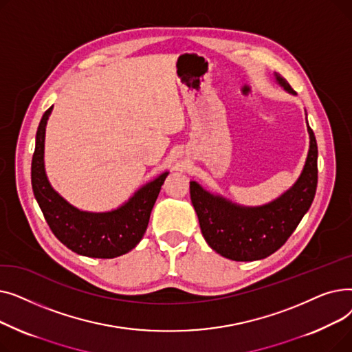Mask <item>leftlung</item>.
<instances>
[{"label": "left lung", "mask_w": 352, "mask_h": 352, "mask_svg": "<svg viewBox=\"0 0 352 352\" xmlns=\"http://www.w3.org/2000/svg\"><path fill=\"white\" fill-rule=\"evenodd\" d=\"M274 77L287 92L295 96V91L280 74L275 72ZM307 129L309 150L298 179L268 204L239 206L204 190L197 181H190L191 202L202 236L215 252L232 261H255L267 258L285 244L309 210L317 191L318 148L308 121Z\"/></svg>", "instance_id": "obj_1"}]
</instances>
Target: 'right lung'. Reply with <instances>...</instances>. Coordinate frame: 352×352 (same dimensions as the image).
Returning <instances> with one entry per match:
<instances>
[{"instance_id":"right-lung-1","label":"right lung","mask_w":352,"mask_h":352,"mask_svg":"<svg viewBox=\"0 0 352 352\" xmlns=\"http://www.w3.org/2000/svg\"><path fill=\"white\" fill-rule=\"evenodd\" d=\"M50 107L36 129L35 151L31 162V184L34 197L54 235L69 248L84 256L116 258L131 251L141 241L148 221L166 175L138 188L122 206L105 212L82 211L52 188L45 174L44 142L45 126L51 116Z\"/></svg>"}]
</instances>
